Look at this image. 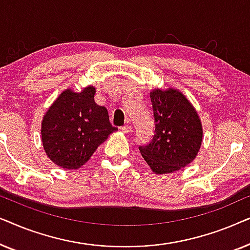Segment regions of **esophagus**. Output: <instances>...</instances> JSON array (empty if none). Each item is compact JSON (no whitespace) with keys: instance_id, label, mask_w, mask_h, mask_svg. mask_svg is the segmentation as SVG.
Instances as JSON below:
<instances>
[{"instance_id":"34e87169","label":"esophagus","mask_w":250,"mask_h":250,"mask_svg":"<svg viewBox=\"0 0 250 250\" xmlns=\"http://www.w3.org/2000/svg\"><path fill=\"white\" fill-rule=\"evenodd\" d=\"M122 131L124 132V133H129L132 131V125L131 124H125L124 126H122Z\"/></svg>"}]
</instances>
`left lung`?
Masks as SVG:
<instances>
[{
    "label": "left lung",
    "instance_id": "obj_1",
    "mask_svg": "<svg viewBox=\"0 0 250 250\" xmlns=\"http://www.w3.org/2000/svg\"><path fill=\"white\" fill-rule=\"evenodd\" d=\"M155 135L139 150L156 174L176 172L192 162L203 141L199 116L184 94L175 88L150 92Z\"/></svg>",
    "mask_w": 250,
    "mask_h": 250
}]
</instances>
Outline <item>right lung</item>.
Segmentation results:
<instances>
[{
  "label": "right lung",
  "instance_id": "right-lung-1",
  "mask_svg": "<svg viewBox=\"0 0 250 250\" xmlns=\"http://www.w3.org/2000/svg\"><path fill=\"white\" fill-rule=\"evenodd\" d=\"M94 94L93 86L80 93L67 88L44 115L43 148L61 168H80L109 134L118 129L109 122L107 109L95 104Z\"/></svg>",
  "mask_w": 250,
  "mask_h": 250
}]
</instances>
